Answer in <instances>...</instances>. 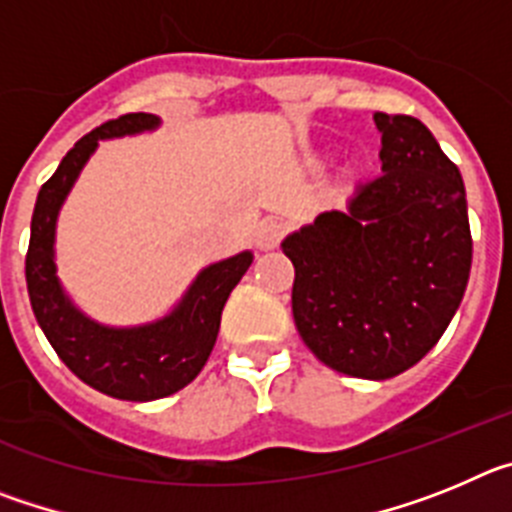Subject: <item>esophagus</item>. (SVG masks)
<instances>
[{
  "mask_svg": "<svg viewBox=\"0 0 512 512\" xmlns=\"http://www.w3.org/2000/svg\"><path fill=\"white\" fill-rule=\"evenodd\" d=\"M284 235V225L279 220H264V223L256 228V246L261 251H271V248H277L279 241H282Z\"/></svg>",
  "mask_w": 512,
  "mask_h": 512,
  "instance_id": "34e87169",
  "label": "esophagus"
}]
</instances>
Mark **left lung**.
<instances>
[{
	"instance_id": "8db88e82",
	"label": "left lung",
	"mask_w": 512,
	"mask_h": 512,
	"mask_svg": "<svg viewBox=\"0 0 512 512\" xmlns=\"http://www.w3.org/2000/svg\"><path fill=\"white\" fill-rule=\"evenodd\" d=\"M382 174L348 210L315 217L282 241L295 266L292 315L302 341L348 377L390 379L449 328L472 269L461 174L423 122L374 115Z\"/></svg>"
}]
</instances>
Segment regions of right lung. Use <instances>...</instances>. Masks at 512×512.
Instances as JSON below:
<instances>
[{"mask_svg": "<svg viewBox=\"0 0 512 512\" xmlns=\"http://www.w3.org/2000/svg\"><path fill=\"white\" fill-rule=\"evenodd\" d=\"M158 122L148 112H130L76 140L56 174L40 187L25 256L30 305L63 364L94 390L130 402L174 395L202 372L217 341L225 302L253 261V253L243 251L210 264L169 315L133 328L97 323L63 292L56 277V220L66 194L99 140L156 130Z\"/></svg>", "mask_w": 512, "mask_h": 512, "instance_id": "1", "label": "right lung"}]
</instances>
